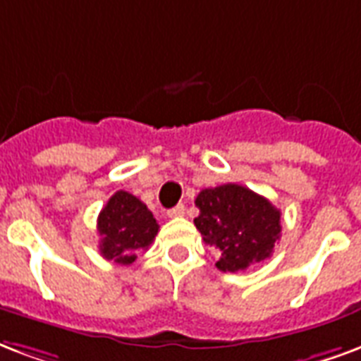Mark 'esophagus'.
<instances>
[{"mask_svg":"<svg viewBox=\"0 0 361 361\" xmlns=\"http://www.w3.org/2000/svg\"><path fill=\"white\" fill-rule=\"evenodd\" d=\"M183 214H185V207L183 204H176V207L168 210V218H181Z\"/></svg>","mask_w":361,"mask_h":361,"instance_id":"obj_1","label":"esophagus"}]
</instances>
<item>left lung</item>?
Instances as JSON below:
<instances>
[{
    "mask_svg": "<svg viewBox=\"0 0 361 361\" xmlns=\"http://www.w3.org/2000/svg\"><path fill=\"white\" fill-rule=\"evenodd\" d=\"M195 204V226L202 241L220 250V271L235 274L264 262L281 237V212L266 197L237 183L202 189Z\"/></svg>",
    "mask_w": 361,
    "mask_h": 361,
    "instance_id": "1",
    "label": "left lung"
}]
</instances>
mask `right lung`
Masks as SVG:
<instances>
[{"label":"right lung","mask_w":361,"mask_h":361,"mask_svg":"<svg viewBox=\"0 0 361 361\" xmlns=\"http://www.w3.org/2000/svg\"><path fill=\"white\" fill-rule=\"evenodd\" d=\"M99 250L106 260L132 264L159 233V224L147 204L128 191H116L99 212Z\"/></svg>","instance_id":"1"}]
</instances>
